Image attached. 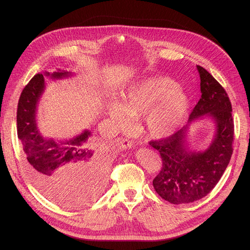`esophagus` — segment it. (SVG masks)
I'll list each match as a JSON object with an SVG mask.
<instances>
[{
	"label": "esophagus",
	"mask_w": 250,
	"mask_h": 250,
	"mask_svg": "<svg viewBox=\"0 0 250 250\" xmlns=\"http://www.w3.org/2000/svg\"><path fill=\"white\" fill-rule=\"evenodd\" d=\"M120 144H121V147H122L124 150H125V149H130V148H133V146H134L133 142L127 140V139H121Z\"/></svg>",
	"instance_id": "34e87169"
}]
</instances>
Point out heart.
Wrapping results in <instances>:
<instances>
[{
	"mask_svg": "<svg viewBox=\"0 0 250 250\" xmlns=\"http://www.w3.org/2000/svg\"><path fill=\"white\" fill-rule=\"evenodd\" d=\"M188 108L186 91L172 79L159 76L130 85L118 104H109L108 114L120 129L129 126V118L143 116V129L151 139L161 141L177 132Z\"/></svg>",
	"mask_w": 250,
	"mask_h": 250,
	"instance_id": "1",
	"label": "heart"
}]
</instances>
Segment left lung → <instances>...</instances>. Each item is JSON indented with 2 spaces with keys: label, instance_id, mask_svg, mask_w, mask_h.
<instances>
[{
  "label": "left lung",
  "instance_id": "obj_1",
  "mask_svg": "<svg viewBox=\"0 0 250 250\" xmlns=\"http://www.w3.org/2000/svg\"><path fill=\"white\" fill-rule=\"evenodd\" d=\"M202 97L189 115L188 125L168 139L152 141L158 150L162 169L153 180V187L162 199L174 204H190L211 191L226 170L233 152L234 123L229 97L216 79L201 65ZM205 117L215 125V135L204 151L191 150L187 142L190 124Z\"/></svg>",
  "mask_w": 250,
  "mask_h": 250
}]
</instances>
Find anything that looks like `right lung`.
Here are the masks:
<instances>
[{
	"mask_svg": "<svg viewBox=\"0 0 250 250\" xmlns=\"http://www.w3.org/2000/svg\"><path fill=\"white\" fill-rule=\"evenodd\" d=\"M44 76L55 80L73 76L68 71L35 75L25 86L17 108V134L27 159V168L36 187L49 200L62 206L78 205L70 199L74 188L96 195L107 173L108 159L99 144L91 140L85 129L71 140L45 139L36 123L37 105L44 89Z\"/></svg>",
	"mask_w": 250,
	"mask_h": 250,
	"instance_id": "1",
	"label": "right lung"
}]
</instances>
